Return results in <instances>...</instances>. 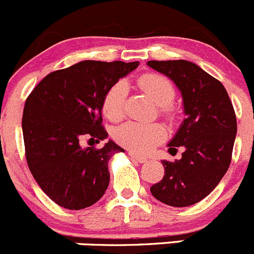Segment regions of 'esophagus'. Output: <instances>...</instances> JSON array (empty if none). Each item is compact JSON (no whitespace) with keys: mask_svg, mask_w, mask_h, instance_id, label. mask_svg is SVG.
Masks as SVG:
<instances>
[{"mask_svg":"<svg viewBox=\"0 0 254 254\" xmlns=\"http://www.w3.org/2000/svg\"><path fill=\"white\" fill-rule=\"evenodd\" d=\"M129 155H130V157L132 158V160L136 161V162H139V163H143V162H146V161H147V158L143 157V156L137 155V153H135V152H129Z\"/></svg>","mask_w":254,"mask_h":254,"instance_id":"1","label":"esophagus"}]
</instances>
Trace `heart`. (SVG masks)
I'll use <instances>...</instances> for the list:
<instances>
[{"label":"heart","instance_id":"1","mask_svg":"<svg viewBox=\"0 0 254 254\" xmlns=\"http://www.w3.org/2000/svg\"><path fill=\"white\" fill-rule=\"evenodd\" d=\"M140 88L160 106V114L167 120H175L176 109L172 102L176 97V89L167 77L156 73H145L137 79ZM127 96V83L125 81L115 82L108 88L102 101V111L109 120L117 122L124 115V106ZM114 139L119 145L137 153H147L166 136L165 127L157 123L127 122L114 130Z\"/></svg>","mask_w":254,"mask_h":254}]
</instances>
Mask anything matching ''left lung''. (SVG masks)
I'll return each instance as SVG.
<instances>
[{
    "instance_id": "8db88e82",
    "label": "left lung",
    "mask_w": 254,
    "mask_h": 254,
    "mask_svg": "<svg viewBox=\"0 0 254 254\" xmlns=\"http://www.w3.org/2000/svg\"><path fill=\"white\" fill-rule=\"evenodd\" d=\"M182 92L183 120L168 143L170 152L183 147L181 160H163L165 176L150 188L170 206L193 205L209 195L229 170L237 132L236 114L221 82L186 60L148 61Z\"/></svg>"
}]
</instances>
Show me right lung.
<instances>
[{"mask_svg":"<svg viewBox=\"0 0 254 254\" xmlns=\"http://www.w3.org/2000/svg\"><path fill=\"white\" fill-rule=\"evenodd\" d=\"M139 66L135 63L86 60L45 76L28 96L22 118L25 160L33 177L58 205H93L109 184L108 162L122 147H82L108 136L102 101L108 88ZM93 142V143H94Z\"/></svg>","mask_w":254,"mask_h":254,"instance_id":"1","label":"right lung"}]
</instances>
